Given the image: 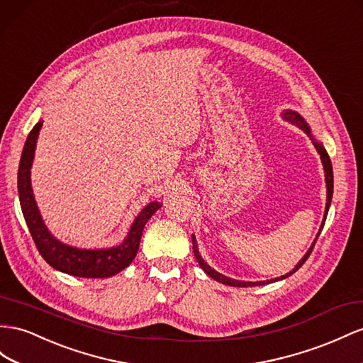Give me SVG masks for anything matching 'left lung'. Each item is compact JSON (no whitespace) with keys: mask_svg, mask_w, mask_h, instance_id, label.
Here are the masks:
<instances>
[{"mask_svg":"<svg viewBox=\"0 0 363 363\" xmlns=\"http://www.w3.org/2000/svg\"><path fill=\"white\" fill-rule=\"evenodd\" d=\"M281 117H282L284 121H287V122H290V123H293V125H296L298 128H301L303 133H306V134L310 137V139H311L313 145H315V148H316L318 154L320 155V162H322V166H324L325 183H327V204H325L324 220H322L320 229H319V232H318V235H316L315 241H313L310 249L306 252V255H303V257L301 258V261L296 264V266L293 267L289 273H286V275L278 277V278H273V279H267V281H255V282H252V281H238V279H233V278L221 275V273H218L217 270H213V269L209 266V264L201 258V255H200V252H199L197 240H195V235H192V250H194L195 259L199 261L200 267L204 270L206 275L211 277V278L215 279V281H218V282L224 284V286H230V287H255V286H266V284H272V282H277V281L289 278V277L293 275V273H295L296 270H299L302 264L307 261V258L310 257V253H311L313 247H315V242H316V240H318V237H319V233H320L322 228H324V224H325V218H327V213H328L330 204H331V199H333V166H331V160H330V157H328V152L325 151V148H324V145H322V142H319L318 139H315V135H313V133H311L310 125L306 122V119H303V117H302L299 113L293 111V110H284L282 114H281Z\"/></svg>","mask_w":363,"mask_h":363,"instance_id":"left-lung-1","label":"left lung"}]
</instances>
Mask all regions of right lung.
<instances>
[{
    "label": "right lung",
    "mask_w": 363,
    "mask_h": 363,
    "mask_svg": "<svg viewBox=\"0 0 363 363\" xmlns=\"http://www.w3.org/2000/svg\"><path fill=\"white\" fill-rule=\"evenodd\" d=\"M41 126L43 121H39L30 134L27 135L18 168L19 204H21L27 228L30 230L41 257L53 269L79 278H110L133 262L137 250H139L145 224L162 208V203L151 201L146 204L133 221L125 240L117 246L104 249H81L60 241L47 229L32 189L30 169Z\"/></svg>",
    "instance_id": "right-lung-1"
}]
</instances>
